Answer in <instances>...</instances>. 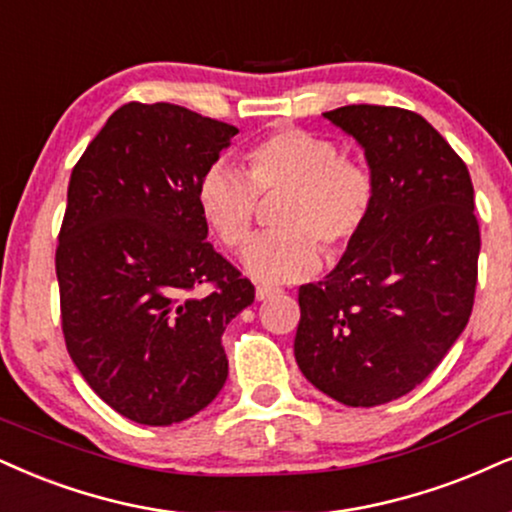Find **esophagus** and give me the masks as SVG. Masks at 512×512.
<instances>
[{"instance_id":"1","label":"esophagus","mask_w":512,"mask_h":512,"mask_svg":"<svg viewBox=\"0 0 512 512\" xmlns=\"http://www.w3.org/2000/svg\"><path fill=\"white\" fill-rule=\"evenodd\" d=\"M273 294H280V289L266 287V285H258V287H256V299H258V301H266V299H270V296H273Z\"/></svg>"}]
</instances>
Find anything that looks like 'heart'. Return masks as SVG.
Returning <instances> with one entry per match:
<instances>
[{
    "label": "heart",
    "mask_w": 512,
    "mask_h": 512,
    "mask_svg": "<svg viewBox=\"0 0 512 512\" xmlns=\"http://www.w3.org/2000/svg\"><path fill=\"white\" fill-rule=\"evenodd\" d=\"M244 168L218 161L201 175L199 213L227 251H242L261 201L282 194L277 232L258 237L244 256L246 273L261 282L313 275L320 251L339 261L351 251L375 206V178L363 161L339 154L330 137L282 125L244 149Z\"/></svg>",
    "instance_id": "obj_1"
}]
</instances>
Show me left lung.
<instances>
[{"label": "left lung", "instance_id": "left-lung-1", "mask_svg": "<svg viewBox=\"0 0 512 512\" xmlns=\"http://www.w3.org/2000/svg\"><path fill=\"white\" fill-rule=\"evenodd\" d=\"M325 118L365 149L375 206L337 268L299 287L294 356L334 401L382 406L418 387L468 325L482 244L475 189L420 113L351 104Z\"/></svg>", "mask_w": 512, "mask_h": 512}]
</instances>
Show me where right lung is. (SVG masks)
I'll return each mask as SVG.
<instances>
[{
    "label": "right lung",
    "mask_w": 512,
    "mask_h": 512,
    "mask_svg": "<svg viewBox=\"0 0 512 512\" xmlns=\"http://www.w3.org/2000/svg\"><path fill=\"white\" fill-rule=\"evenodd\" d=\"M235 125L130 102L87 144L56 244L61 330L99 399L140 425L192 418L227 380L225 325L256 289L206 242L197 187Z\"/></svg>",
    "instance_id": "right-lung-1"
}]
</instances>
